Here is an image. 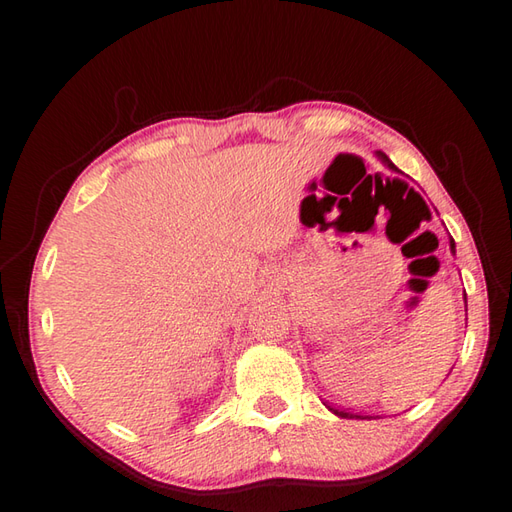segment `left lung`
<instances>
[{
    "label": "left lung",
    "instance_id": "obj_1",
    "mask_svg": "<svg viewBox=\"0 0 512 512\" xmlns=\"http://www.w3.org/2000/svg\"><path fill=\"white\" fill-rule=\"evenodd\" d=\"M376 156H379V160L383 162V165H388L390 169H397V167H394L392 165V160L388 158V156H385V153L383 151H376ZM450 252L452 254H455V240H452L450 238ZM327 408H330V406H327ZM334 414H336V417H341V419H365V417H361V414H352V412H345V410H336V408H330ZM370 419V417H368Z\"/></svg>",
    "mask_w": 512,
    "mask_h": 512
}]
</instances>
